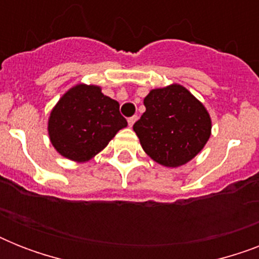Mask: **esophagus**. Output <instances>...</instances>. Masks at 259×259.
<instances>
[{
  "label": "esophagus",
  "instance_id": "esophagus-1",
  "mask_svg": "<svg viewBox=\"0 0 259 259\" xmlns=\"http://www.w3.org/2000/svg\"><path fill=\"white\" fill-rule=\"evenodd\" d=\"M136 121H137V115H133V117H130L129 119H127V123H129L130 127L134 125V122H136Z\"/></svg>",
  "mask_w": 259,
  "mask_h": 259
}]
</instances>
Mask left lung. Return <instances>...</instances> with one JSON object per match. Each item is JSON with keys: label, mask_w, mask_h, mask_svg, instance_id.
<instances>
[{"label": "left lung", "mask_w": 259, "mask_h": 259, "mask_svg": "<svg viewBox=\"0 0 259 259\" xmlns=\"http://www.w3.org/2000/svg\"><path fill=\"white\" fill-rule=\"evenodd\" d=\"M146 110L133 125L142 149L164 166L176 168L192 160L211 136L205 107L180 84L152 90Z\"/></svg>", "instance_id": "obj_1"}]
</instances>
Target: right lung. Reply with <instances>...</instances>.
<instances>
[{"mask_svg": "<svg viewBox=\"0 0 259 259\" xmlns=\"http://www.w3.org/2000/svg\"><path fill=\"white\" fill-rule=\"evenodd\" d=\"M126 126L117 101L103 95L101 87L78 84L51 111L48 133L62 156L72 161H89Z\"/></svg>", "mask_w": 259, "mask_h": 259, "instance_id": "add662e5", "label": "right lung"}]
</instances>
